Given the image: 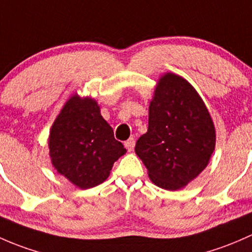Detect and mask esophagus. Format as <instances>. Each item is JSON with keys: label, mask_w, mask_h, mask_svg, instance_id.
Here are the masks:
<instances>
[{"label": "esophagus", "mask_w": 252, "mask_h": 252, "mask_svg": "<svg viewBox=\"0 0 252 252\" xmlns=\"http://www.w3.org/2000/svg\"><path fill=\"white\" fill-rule=\"evenodd\" d=\"M134 144H136V141H134L133 137H131V138H128L125 142V148L127 150H128V152H131V150H133Z\"/></svg>", "instance_id": "1"}]
</instances>
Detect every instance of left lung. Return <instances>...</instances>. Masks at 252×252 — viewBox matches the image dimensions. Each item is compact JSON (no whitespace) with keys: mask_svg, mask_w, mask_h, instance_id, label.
I'll use <instances>...</instances> for the list:
<instances>
[{"mask_svg":"<svg viewBox=\"0 0 252 252\" xmlns=\"http://www.w3.org/2000/svg\"><path fill=\"white\" fill-rule=\"evenodd\" d=\"M148 124L134 152L157 186L181 189L206 167L215 149V126L203 99L183 77L168 72L155 90Z\"/></svg>","mask_w":252,"mask_h":252,"instance_id":"left-lung-1","label":"left lung"}]
</instances>
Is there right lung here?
I'll use <instances>...</instances> for the list:
<instances>
[{"mask_svg": "<svg viewBox=\"0 0 252 252\" xmlns=\"http://www.w3.org/2000/svg\"><path fill=\"white\" fill-rule=\"evenodd\" d=\"M48 147L57 171L82 189L104 182L114 162L126 153L97 102L77 95L70 98L54 121Z\"/></svg>", "mask_w": 252, "mask_h": 252, "instance_id": "right-lung-1", "label": "right lung"}]
</instances>
